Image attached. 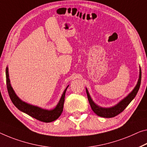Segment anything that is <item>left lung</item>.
<instances>
[{
	"instance_id": "obj_1",
	"label": "left lung",
	"mask_w": 147,
	"mask_h": 147,
	"mask_svg": "<svg viewBox=\"0 0 147 147\" xmlns=\"http://www.w3.org/2000/svg\"><path fill=\"white\" fill-rule=\"evenodd\" d=\"M141 69L140 68V73H139V78L137 82V84L136 87H135V89L133 90V91L129 94V95L125 97V98L123 99L120 102L118 103V105L115 106L114 107L110 108H103L101 107H99L98 106L96 105L94 103L93 101L92 100V99L90 96L89 92H88L87 89H86L87 94V98L89 100V102L90 104V106L92 108V111H93L96 115L103 117V118H113V117L116 116L117 115L120 114L121 112H122L125 108L127 107L131 100L135 98V96H136V94L138 92L140 85H141Z\"/></svg>"
}]
</instances>
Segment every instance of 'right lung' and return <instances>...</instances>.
Here are the masks:
<instances>
[{"label": "right lung", "mask_w": 147, "mask_h": 147, "mask_svg": "<svg viewBox=\"0 0 147 147\" xmlns=\"http://www.w3.org/2000/svg\"><path fill=\"white\" fill-rule=\"evenodd\" d=\"M6 86H7L9 96H10V98L11 99V100H12V103L15 105V107L18 108L20 110H21L22 112L28 114L29 116L35 118L36 119H38V120L45 123L51 122V121H55L56 119L59 118L63 111L65 94H66V89L68 87L69 85H67V87L66 88V89H65V91H64V93H63L62 97H61L59 103L58 104V105L56 106L55 109L52 110H47L41 109V108L35 107V106L28 105V104L22 101L18 97L16 96V94H15L14 91H13V89L10 85L8 68H6Z\"/></svg>", "instance_id": "right-lung-1"}]
</instances>
